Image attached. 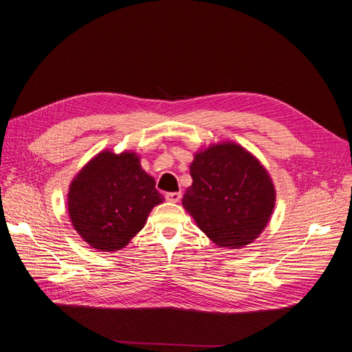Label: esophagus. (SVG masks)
I'll use <instances>...</instances> for the list:
<instances>
[{"label": "esophagus", "instance_id": "obj_1", "mask_svg": "<svg viewBox=\"0 0 352 352\" xmlns=\"http://www.w3.org/2000/svg\"><path fill=\"white\" fill-rule=\"evenodd\" d=\"M180 198H182V194H180V192H168V194H166V199L168 202H179Z\"/></svg>", "mask_w": 352, "mask_h": 352}]
</instances>
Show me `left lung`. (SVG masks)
Masks as SVG:
<instances>
[{
  "label": "left lung",
  "instance_id": "obj_1",
  "mask_svg": "<svg viewBox=\"0 0 352 352\" xmlns=\"http://www.w3.org/2000/svg\"><path fill=\"white\" fill-rule=\"evenodd\" d=\"M192 185L182 206L220 248L239 250L269 225L276 204L273 180L260 160L233 142L210 144L194 154Z\"/></svg>",
  "mask_w": 352,
  "mask_h": 352
}]
</instances>
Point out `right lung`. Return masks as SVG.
<instances>
[{"instance_id": "right-lung-1", "label": "right lung", "mask_w": 352, "mask_h": 352, "mask_svg": "<svg viewBox=\"0 0 352 352\" xmlns=\"http://www.w3.org/2000/svg\"><path fill=\"white\" fill-rule=\"evenodd\" d=\"M163 201L138 153L104 150L73 177L67 211L74 230L89 247L114 252L136 236L151 210Z\"/></svg>"}]
</instances>
